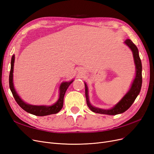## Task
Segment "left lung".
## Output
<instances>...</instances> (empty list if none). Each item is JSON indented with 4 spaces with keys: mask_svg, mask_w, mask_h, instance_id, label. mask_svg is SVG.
<instances>
[{
    "mask_svg": "<svg viewBox=\"0 0 154 154\" xmlns=\"http://www.w3.org/2000/svg\"><path fill=\"white\" fill-rule=\"evenodd\" d=\"M124 43L132 51L135 66H136V76H135V78L132 83L131 87H130L128 91L126 93L125 95L117 104H116L111 109H103L94 106L91 103L89 97H88V87L87 83L85 82L87 104L88 108L93 112L107 115H116L123 113L124 112L127 110L131 106L141 91L142 85V64L139 55L138 49L136 47V45L131 41V40H125Z\"/></svg>",
    "mask_w": 154,
    "mask_h": 154,
    "instance_id": "left-lung-1",
    "label": "left lung"
}]
</instances>
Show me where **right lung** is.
Masks as SVG:
<instances>
[{
    "label": "right lung",
    "mask_w": 154,
    "mask_h": 154,
    "mask_svg": "<svg viewBox=\"0 0 154 154\" xmlns=\"http://www.w3.org/2000/svg\"><path fill=\"white\" fill-rule=\"evenodd\" d=\"M14 63H15V54L12 56L11 61V70L9 76V83H10V88L12 92L13 96L18 105L21 108L26 111L27 112L30 113L37 116H44L50 114H57L61 110L63 105V97L66 94V92L69 86L71 84L74 80L70 82H63L61 83L59 87V97L56 103L51 105H33L26 103L23 101L21 97L18 94L15 87L13 84V68Z\"/></svg>",
    "instance_id": "add662e5"
}]
</instances>
